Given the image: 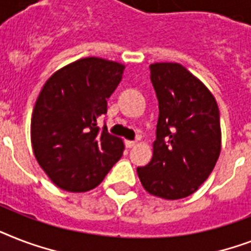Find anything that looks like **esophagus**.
Masks as SVG:
<instances>
[{
  "label": "esophagus",
  "mask_w": 251,
  "mask_h": 251,
  "mask_svg": "<svg viewBox=\"0 0 251 251\" xmlns=\"http://www.w3.org/2000/svg\"><path fill=\"white\" fill-rule=\"evenodd\" d=\"M125 146L127 147V149H133V147H135V146H137V143H135L134 141H126Z\"/></svg>",
  "instance_id": "34e87169"
}]
</instances>
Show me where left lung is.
I'll return each mask as SVG.
<instances>
[{
  "label": "left lung",
  "mask_w": 251,
  "mask_h": 251,
  "mask_svg": "<svg viewBox=\"0 0 251 251\" xmlns=\"http://www.w3.org/2000/svg\"><path fill=\"white\" fill-rule=\"evenodd\" d=\"M150 70L159 101L156 141L151 161L137 173L150 194L186 198L208 178L220 155L218 102L182 65L159 62Z\"/></svg>",
  "instance_id": "left-lung-1"
}]
</instances>
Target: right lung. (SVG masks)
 <instances>
[{
	"instance_id": "1",
	"label": "right lung",
	"mask_w": 251,
	"mask_h": 251,
	"mask_svg": "<svg viewBox=\"0 0 251 251\" xmlns=\"http://www.w3.org/2000/svg\"><path fill=\"white\" fill-rule=\"evenodd\" d=\"M125 66L87 57L57 70L41 88L31 118L37 163L62 190L82 193L101 182L122 156V139L100 129L106 99Z\"/></svg>"
}]
</instances>
